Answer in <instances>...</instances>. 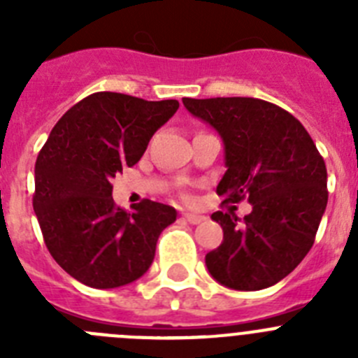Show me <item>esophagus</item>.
Segmentation results:
<instances>
[{"label": "esophagus", "instance_id": "esophagus-1", "mask_svg": "<svg viewBox=\"0 0 358 358\" xmlns=\"http://www.w3.org/2000/svg\"><path fill=\"white\" fill-rule=\"evenodd\" d=\"M182 218H185L186 222H189V224H201V222H204V220H206V217H202V215H197V213H185L182 215Z\"/></svg>", "mask_w": 358, "mask_h": 358}]
</instances>
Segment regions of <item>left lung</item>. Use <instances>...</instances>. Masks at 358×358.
I'll return each mask as SVG.
<instances>
[{"mask_svg": "<svg viewBox=\"0 0 358 358\" xmlns=\"http://www.w3.org/2000/svg\"><path fill=\"white\" fill-rule=\"evenodd\" d=\"M224 141V202L248 199L251 213L211 215L224 240L206 255L213 280L235 290H262L289 276L314 245L327 210V164L306 129L285 109L245 96L182 98Z\"/></svg>", "mask_w": 358, "mask_h": 358, "instance_id": "1", "label": "left lung"}]
</instances>
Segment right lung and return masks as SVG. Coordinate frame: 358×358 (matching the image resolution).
I'll use <instances>...</instances> for the list:
<instances>
[{"instance_id":"add662e5","label":"right lung","mask_w":358,"mask_h":358,"mask_svg":"<svg viewBox=\"0 0 358 358\" xmlns=\"http://www.w3.org/2000/svg\"><path fill=\"white\" fill-rule=\"evenodd\" d=\"M179 109L93 93L66 110L36 161L34 211L53 260L93 289H116L143 276L161 231L176 222L172 206L145 199L134 211L113 201V177L141 159L154 132Z\"/></svg>"}]
</instances>
